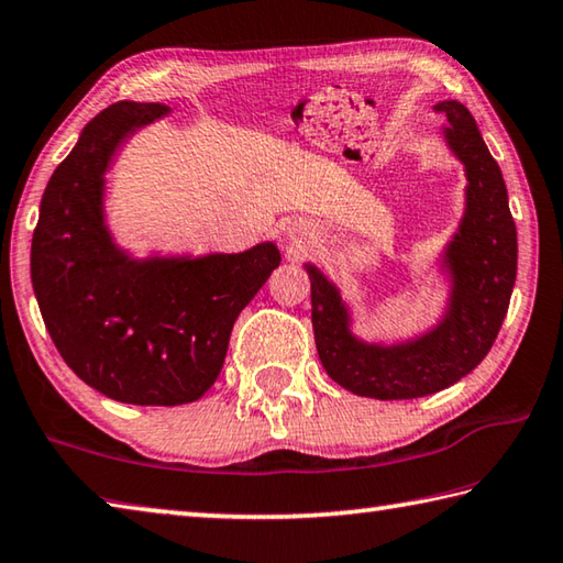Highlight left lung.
<instances>
[{
    "mask_svg": "<svg viewBox=\"0 0 563 563\" xmlns=\"http://www.w3.org/2000/svg\"><path fill=\"white\" fill-rule=\"evenodd\" d=\"M442 137L465 167V212L438 256L448 303L438 323L408 339L366 341L353 331L351 303L317 264L311 279V323L321 366L363 398L410 400L445 390L487 356L507 317L517 279V227L505 177L489 155L475 118L460 101H440Z\"/></svg>",
    "mask_w": 563,
    "mask_h": 563,
    "instance_id": "8db88e82",
    "label": "left lung"
}]
</instances>
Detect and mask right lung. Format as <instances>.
Segmentation results:
<instances>
[{
    "instance_id": "add662e5",
    "label": "right lung",
    "mask_w": 563,
    "mask_h": 563,
    "mask_svg": "<svg viewBox=\"0 0 563 563\" xmlns=\"http://www.w3.org/2000/svg\"><path fill=\"white\" fill-rule=\"evenodd\" d=\"M170 108L118 101L48 180L32 284L48 336L86 386L131 406H185L222 371L240 311L279 266L274 242L224 254L135 256L115 242L106 185L121 147Z\"/></svg>"
}]
</instances>
